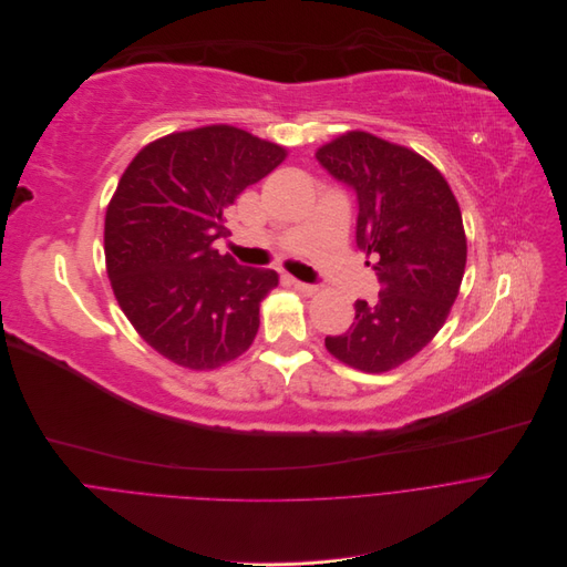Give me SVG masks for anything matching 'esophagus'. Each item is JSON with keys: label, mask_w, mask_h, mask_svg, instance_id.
<instances>
[{"label": "esophagus", "mask_w": 567, "mask_h": 567, "mask_svg": "<svg viewBox=\"0 0 567 567\" xmlns=\"http://www.w3.org/2000/svg\"><path fill=\"white\" fill-rule=\"evenodd\" d=\"M290 284L295 286V290H299L306 297H312L319 290L315 284H306V281H299V279H290Z\"/></svg>", "instance_id": "34e87169"}]
</instances>
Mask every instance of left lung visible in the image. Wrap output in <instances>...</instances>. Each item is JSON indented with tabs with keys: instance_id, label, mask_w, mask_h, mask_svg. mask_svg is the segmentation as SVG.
<instances>
[{
	"instance_id": "8db88e82",
	"label": "left lung",
	"mask_w": 567,
	"mask_h": 567,
	"mask_svg": "<svg viewBox=\"0 0 567 567\" xmlns=\"http://www.w3.org/2000/svg\"><path fill=\"white\" fill-rule=\"evenodd\" d=\"M317 161L355 192L358 248L382 286L375 303L355 301V321L328 334L326 349L353 369L391 371L431 342L458 297L467 264L458 200L420 154L367 132L323 145Z\"/></svg>"
}]
</instances>
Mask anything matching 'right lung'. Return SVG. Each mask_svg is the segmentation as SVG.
Wrapping results in <instances>:
<instances>
[{
	"mask_svg": "<svg viewBox=\"0 0 567 567\" xmlns=\"http://www.w3.org/2000/svg\"><path fill=\"white\" fill-rule=\"evenodd\" d=\"M286 150L230 125L169 134L136 154L104 218V259L123 312L145 342L187 369L250 349L275 270L239 266L212 244L228 209Z\"/></svg>",
	"mask_w": 567,
	"mask_h": 567,
	"instance_id": "1",
	"label": "right lung"
}]
</instances>
